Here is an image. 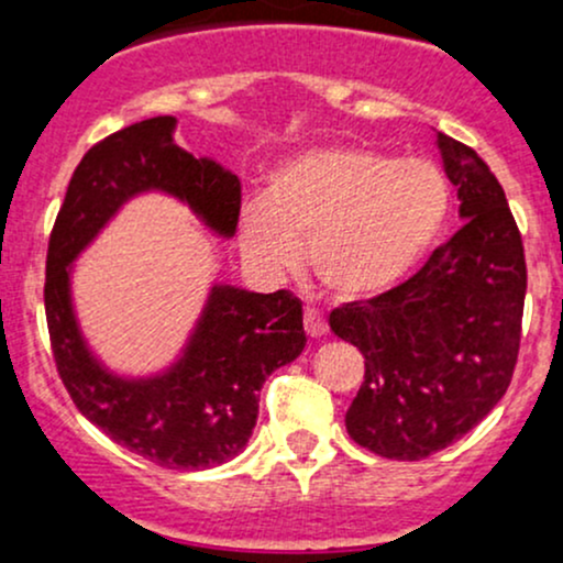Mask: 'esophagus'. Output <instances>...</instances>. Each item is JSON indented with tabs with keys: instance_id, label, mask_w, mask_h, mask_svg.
I'll return each mask as SVG.
<instances>
[{
	"instance_id": "obj_1",
	"label": "esophagus",
	"mask_w": 563,
	"mask_h": 563,
	"mask_svg": "<svg viewBox=\"0 0 563 563\" xmlns=\"http://www.w3.org/2000/svg\"><path fill=\"white\" fill-rule=\"evenodd\" d=\"M305 331H307V336L320 339V336H325V333H329V323L320 318V312L305 310Z\"/></svg>"
}]
</instances>
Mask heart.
<instances>
[{
    "instance_id": "obj_1",
    "label": "heart",
    "mask_w": 563,
    "mask_h": 563,
    "mask_svg": "<svg viewBox=\"0 0 563 563\" xmlns=\"http://www.w3.org/2000/svg\"><path fill=\"white\" fill-rule=\"evenodd\" d=\"M452 187L428 159L366 146H320L269 173L264 200L240 208L238 238L256 275L277 280L301 264L342 301H366L406 280L441 238Z\"/></svg>"
}]
</instances>
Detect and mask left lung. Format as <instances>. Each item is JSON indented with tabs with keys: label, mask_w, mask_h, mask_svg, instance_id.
I'll return each mask as SVG.
<instances>
[{
	"label": "left lung",
	"mask_w": 563,
	"mask_h": 563,
	"mask_svg": "<svg viewBox=\"0 0 563 563\" xmlns=\"http://www.w3.org/2000/svg\"><path fill=\"white\" fill-rule=\"evenodd\" d=\"M462 230L393 291L331 312V331L366 357L350 438L387 460H422L460 441L499 404L521 342L527 262L505 191L471 146L435 133Z\"/></svg>",
	"instance_id": "obj_1"
}]
</instances>
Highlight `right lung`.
<instances>
[{
  "instance_id": "1",
  "label": "right lung",
  "mask_w": 563,
  "mask_h": 563,
  "mask_svg": "<svg viewBox=\"0 0 563 563\" xmlns=\"http://www.w3.org/2000/svg\"><path fill=\"white\" fill-rule=\"evenodd\" d=\"M176 125L170 114L152 117L85 154L47 245L45 312L60 379L98 430L170 471H206L243 452L264 379L305 350L301 301L288 291L256 294L213 280L168 366L125 374L92 350L71 288L77 258L135 197H173L216 238H234L238 176L184 152Z\"/></svg>"
}]
</instances>
